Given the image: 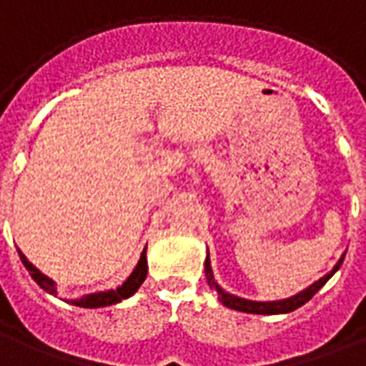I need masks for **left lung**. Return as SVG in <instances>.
<instances>
[{
  "label": "left lung",
  "mask_w": 366,
  "mask_h": 366,
  "mask_svg": "<svg viewBox=\"0 0 366 366\" xmlns=\"http://www.w3.org/2000/svg\"><path fill=\"white\" fill-rule=\"evenodd\" d=\"M345 257H341L339 262L333 267L331 272H327L325 276H322L317 282H314L312 286H307L306 290L298 292L296 296H290V298L286 300H276V302H254V300H245V298H239V296H233L229 292H225L219 286V284L215 282L214 272H212V264H209V253L206 257V278L207 284H209V288L212 290L217 292V298L222 302L223 306L231 307V310H237V312H247V314H262V315H274V314H288V312H294V310H298L300 306H304L307 300L314 298V294L320 288H322L323 284L330 280L331 276L335 274L341 267V262H343Z\"/></svg>",
  "instance_id": "obj_1"
}]
</instances>
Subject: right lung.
I'll use <instances>...</instances> for the list:
<instances>
[{
  "label": "right lung",
  "instance_id": "right-lung-1",
  "mask_svg": "<svg viewBox=\"0 0 366 366\" xmlns=\"http://www.w3.org/2000/svg\"><path fill=\"white\" fill-rule=\"evenodd\" d=\"M19 257H21V262L25 264V269L29 270V274L31 278L35 280L44 292H49L52 296H56V284L52 278H49L46 274H43L41 270L36 269L35 264H31L27 261V257L21 253L19 251ZM147 247H144V251L141 253V259L137 262L135 270L129 274V278L125 282L117 286L115 290H105V292H94V294H86L82 298H76V300H66L70 302L72 306H80V307H105V306H112V304H117L121 300L129 298V296H133L137 290H139V286L144 282V278H147Z\"/></svg>",
  "mask_w": 366,
  "mask_h": 366
}]
</instances>
